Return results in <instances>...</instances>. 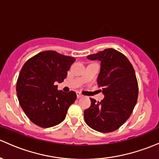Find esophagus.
<instances>
[{
    "label": "esophagus",
    "instance_id": "1",
    "mask_svg": "<svg viewBox=\"0 0 159 159\" xmlns=\"http://www.w3.org/2000/svg\"><path fill=\"white\" fill-rule=\"evenodd\" d=\"M77 97H78V98H81V97H83V95L81 94V93H79V92H77Z\"/></svg>",
    "mask_w": 159,
    "mask_h": 159
}]
</instances>
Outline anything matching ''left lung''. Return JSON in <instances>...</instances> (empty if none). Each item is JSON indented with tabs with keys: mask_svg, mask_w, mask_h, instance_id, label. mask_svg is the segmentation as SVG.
I'll return each mask as SVG.
<instances>
[{
	"mask_svg": "<svg viewBox=\"0 0 159 159\" xmlns=\"http://www.w3.org/2000/svg\"><path fill=\"white\" fill-rule=\"evenodd\" d=\"M88 58L101 61L97 81L105 97L101 102L90 98L91 107L84 112L85 123L101 133L113 132L129 119L136 104L139 87L135 70L125 55L113 49Z\"/></svg>",
	"mask_w": 159,
	"mask_h": 159,
	"instance_id": "left-lung-1",
	"label": "left lung"
}]
</instances>
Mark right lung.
Returning a JSON list of instances; mask_svg holds the SVG:
<instances>
[{"label": "right lung", "mask_w": 159, "mask_h": 159, "mask_svg": "<svg viewBox=\"0 0 159 159\" xmlns=\"http://www.w3.org/2000/svg\"><path fill=\"white\" fill-rule=\"evenodd\" d=\"M75 58L56 51H43L29 58L16 81L20 107L34 124L43 128L56 126L66 118L68 107L77 98L75 91H58Z\"/></svg>", "instance_id": "right-lung-1"}]
</instances>
